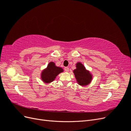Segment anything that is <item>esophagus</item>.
I'll return each instance as SVG.
<instances>
[{
  "instance_id": "esophagus-1",
  "label": "esophagus",
  "mask_w": 131,
  "mask_h": 131,
  "mask_svg": "<svg viewBox=\"0 0 131 131\" xmlns=\"http://www.w3.org/2000/svg\"><path fill=\"white\" fill-rule=\"evenodd\" d=\"M69 70V69L68 67H65V68H64V70H65V72H68Z\"/></svg>"
}]
</instances>
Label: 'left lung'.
<instances>
[{
    "instance_id": "obj_1",
    "label": "left lung",
    "mask_w": 131,
    "mask_h": 131,
    "mask_svg": "<svg viewBox=\"0 0 131 131\" xmlns=\"http://www.w3.org/2000/svg\"><path fill=\"white\" fill-rule=\"evenodd\" d=\"M74 73L77 81L80 85H88L92 80V75L80 62L77 64V69L74 70Z\"/></svg>"
}]
</instances>
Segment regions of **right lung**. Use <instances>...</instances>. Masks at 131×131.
I'll list each match as a JSON object with an SVG mask.
<instances>
[{
  "mask_svg": "<svg viewBox=\"0 0 131 131\" xmlns=\"http://www.w3.org/2000/svg\"><path fill=\"white\" fill-rule=\"evenodd\" d=\"M63 72V69L55 66L54 63H49L47 68L43 70L41 73V79L46 83L52 82L57 75Z\"/></svg>",
  "mask_w": 131,
  "mask_h": 131,
  "instance_id": "right-lung-1",
  "label": "right lung"
}]
</instances>
